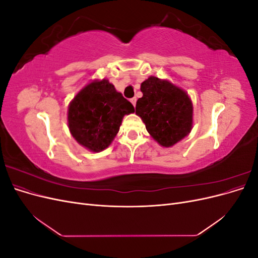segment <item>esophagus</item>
<instances>
[{
  "instance_id": "esophagus-1",
  "label": "esophagus",
  "mask_w": 258,
  "mask_h": 258,
  "mask_svg": "<svg viewBox=\"0 0 258 258\" xmlns=\"http://www.w3.org/2000/svg\"><path fill=\"white\" fill-rule=\"evenodd\" d=\"M130 102L132 103V105L136 106V103H137V98H132V99H130Z\"/></svg>"
}]
</instances>
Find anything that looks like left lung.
<instances>
[{
	"mask_svg": "<svg viewBox=\"0 0 258 258\" xmlns=\"http://www.w3.org/2000/svg\"><path fill=\"white\" fill-rule=\"evenodd\" d=\"M141 91L143 97L137 101L136 114L155 141L171 147L189 134L192 103L186 91L155 76L141 84Z\"/></svg>",
	"mask_w": 258,
	"mask_h": 258,
	"instance_id": "left-lung-1",
	"label": "left lung"
}]
</instances>
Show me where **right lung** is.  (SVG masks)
<instances>
[{"mask_svg": "<svg viewBox=\"0 0 258 258\" xmlns=\"http://www.w3.org/2000/svg\"><path fill=\"white\" fill-rule=\"evenodd\" d=\"M135 107L107 80L93 81L77 93L68 110L69 129L87 150L99 153L112 143L124 115Z\"/></svg>", "mask_w": 258, "mask_h": 258, "instance_id": "right-lung-1", "label": "right lung"}]
</instances>
